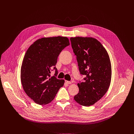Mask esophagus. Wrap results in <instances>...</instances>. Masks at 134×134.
<instances>
[{
	"instance_id": "34e87169",
	"label": "esophagus",
	"mask_w": 134,
	"mask_h": 134,
	"mask_svg": "<svg viewBox=\"0 0 134 134\" xmlns=\"http://www.w3.org/2000/svg\"><path fill=\"white\" fill-rule=\"evenodd\" d=\"M65 83L67 84H70L71 83L70 81H65Z\"/></svg>"
}]
</instances>
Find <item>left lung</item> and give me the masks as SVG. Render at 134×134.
Returning <instances> with one entry per match:
<instances>
[{"instance_id": "obj_1", "label": "left lung", "mask_w": 134, "mask_h": 134, "mask_svg": "<svg viewBox=\"0 0 134 134\" xmlns=\"http://www.w3.org/2000/svg\"><path fill=\"white\" fill-rule=\"evenodd\" d=\"M73 52L76 55L79 71L85 75L78 83L79 92L74 100L88 107L100 100L107 92L111 79L109 54L102 44L93 37H71Z\"/></svg>"}]
</instances>
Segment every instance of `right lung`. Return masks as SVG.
Masks as SVG:
<instances>
[{"mask_svg": "<svg viewBox=\"0 0 134 134\" xmlns=\"http://www.w3.org/2000/svg\"><path fill=\"white\" fill-rule=\"evenodd\" d=\"M69 45L66 37L41 38L35 41L26 51L21 70L23 89L36 103L47 104L54 98L65 81L57 79L55 66L62 51ZM55 70L50 77L51 71Z\"/></svg>", "mask_w": 134, "mask_h": 134, "instance_id": "1", "label": "right lung"}]
</instances>
